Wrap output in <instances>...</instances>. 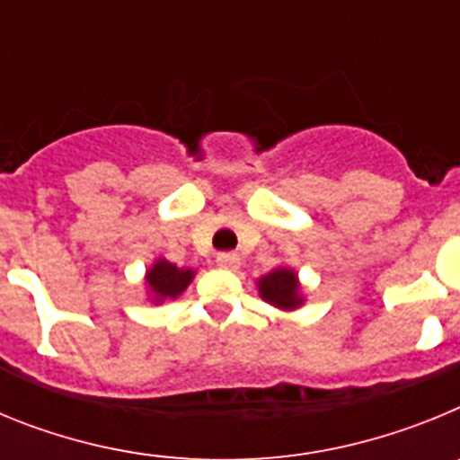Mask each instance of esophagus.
<instances>
[{
  "label": "esophagus",
  "instance_id": "obj_1",
  "mask_svg": "<svg viewBox=\"0 0 460 460\" xmlns=\"http://www.w3.org/2000/svg\"><path fill=\"white\" fill-rule=\"evenodd\" d=\"M217 262L218 267H223V270H239V265H242V260H239L237 253H218L217 255Z\"/></svg>",
  "mask_w": 460,
  "mask_h": 460
}]
</instances>
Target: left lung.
Returning a JSON list of instances; mask_svg holds the SVG:
<instances>
[{
    "instance_id": "1",
    "label": "left lung",
    "mask_w": 460,
    "mask_h": 460,
    "mask_svg": "<svg viewBox=\"0 0 460 460\" xmlns=\"http://www.w3.org/2000/svg\"><path fill=\"white\" fill-rule=\"evenodd\" d=\"M255 286H258V295L279 311H296L306 302L299 274L288 265H280L271 270L270 274L260 276Z\"/></svg>"
}]
</instances>
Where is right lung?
I'll use <instances>...</instances> for the list:
<instances>
[{
    "instance_id": "1",
    "label": "right lung",
    "mask_w": 460,
    "mask_h": 460,
    "mask_svg": "<svg viewBox=\"0 0 460 460\" xmlns=\"http://www.w3.org/2000/svg\"><path fill=\"white\" fill-rule=\"evenodd\" d=\"M195 279V270L190 267H177L165 258H156L145 271V292L152 304L172 302L184 295L190 280Z\"/></svg>"
}]
</instances>
